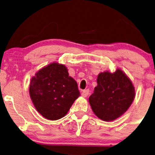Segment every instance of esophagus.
Returning a JSON list of instances; mask_svg holds the SVG:
<instances>
[{"mask_svg": "<svg viewBox=\"0 0 155 155\" xmlns=\"http://www.w3.org/2000/svg\"><path fill=\"white\" fill-rule=\"evenodd\" d=\"M89 92H90V90H88V89H87V90H83V91H82V92H81V95L83 96V97H87L88 94H89Z\"/></svg>", "mask_w": 155, "mask_h": 155, "instance_id": "34e87169", "label": "esophagus"}]
</instances>
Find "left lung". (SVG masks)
<instances>
[{
	"instance_id": "8db88e82",
	"label": "left lung",
	"mask_w": 155,
	"mask_h": 155,
	"mask_svg": "<svg viewBox=\"0 0 155 155\" xmlns=\"http://www.w3.org/2000/svg\"><path fill=\"white\" fill-rule=\"evenodd\" d=\"M97 81V86L89 97L90 104L99 119L113 121L130 106L134 98V87L120 70L114 73H100Z\"/></svg>"
}]
</instances>
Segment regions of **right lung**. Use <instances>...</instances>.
I'll return each instance as SVG.
<instances>
[{
    "instance_id": "right-lung-1",
    "label": "right lung",
    "mask_w": 155,
    "mask_h": 155,
    "mask_svg": "<svg viewBox=\"0 0 155 155\" xmlns=\"http://www.w3.org/2000/svg\"><path fill=\"white\" fill-rule=\"evenodd\" d=\"M29 94L37 111L49 120L65 116L81 95L67 68L56 63L41 69L31 78Z\"/></svg>"
}]
</instances>
